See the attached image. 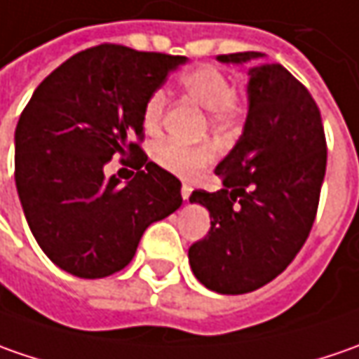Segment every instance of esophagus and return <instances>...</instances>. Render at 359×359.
<instances>
[{
    "mask_svg": "<svg viewBox=\"0 0 359 359\" xmlns=\"http://www.w3.org/2000/svg\"><path fill=\"white\" fill-rule=\"evenodd\" d=\"M189 196H191V187L189 186L182 187V198H184V200H189Z\"/></svg>",
    "mask_w": 359,
    "mask_h": 359,
    "instance_id": "34e87169",
    "label": "esophagus"
}]
</instances>
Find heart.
<instances>
[{
  "mask_svg": "<svg viewBox=\"0 0 359 359\" xmlns=\"http://www.w3.org/2000/svg\"><path fill=\"white\" fill-rule=\"evenodd\" d=\"M180 86L194 102L210 111L214 126H236L248 114V102L233 91V83L228 74L215 65H200L189 69L180 77ZM165 105L168 93L163 90H154L147 95L142 111L145 131L154 133L159 130ZM214 156V147L210 144L187 145L177 140H165L156 147V161L159 165L187 180L200 175L212 163Z\"/></svg>",
  "mask_w": 359,
  "mask_h": 359,
  "instance_id": "b5f03b06",
  "label": "heart"
}]
</instances>
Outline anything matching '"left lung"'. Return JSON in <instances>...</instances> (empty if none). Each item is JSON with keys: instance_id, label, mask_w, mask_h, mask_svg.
Returning <instances> with one entry per match:
<instances>
[{"instance_id": "left-lung-1", "label": "left lung", "mask_w": 359, "mask_h": 359, "mask_svg": "<svg viewBox=\"0 0 359 359\" xmlns=\"http://www.w3.org/2000/svg\"><path fill=\"white\" fill-rule=\"evenodd\" d=\"M252 63L250 111L240 142L219 161V191L196 189L212 228L191 243L189 266L217 294H248L287 268L310 236L325 175L327 145L308 88L257 51L217 55Z\"/></svg>"}]
</instances>
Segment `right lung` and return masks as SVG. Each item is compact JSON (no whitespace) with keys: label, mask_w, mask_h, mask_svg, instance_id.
<instances>
[{"label":"right lung","mask_w":359,"mask_h":359,"mask_svg":"<svg viewBox=\"0 0 359 359\" xmlns=\"http://www.w3.org/2000/svg\"><path fill=\"white\" fill-rule=\"evenodd\" d=\"M182 63L184 55L102 43L53 69L21 111V208L43 254L72 276L123 269L147 226L182 205L180 180L142 149L145 100ZM116 155L136 170L128 184L104 177Z\"/></svg>","instance_id":"add662e5"}]
</instances>
